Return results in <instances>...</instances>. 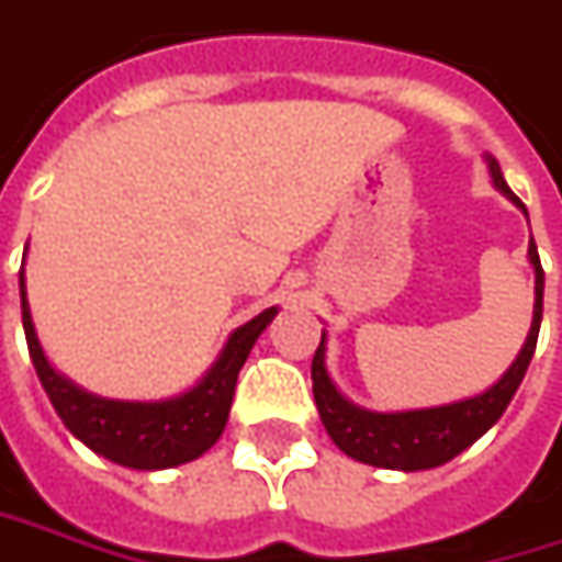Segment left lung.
<instances>
[{
  "mask_svg": "<svg viewBox=\"0 0 562 562\" xmlns=\"http://www.w3.org/2000/svg\"><path fill=\"white\" fill-rule=\"evenodd\" d=\"M491 182L509 198L516 207L522 210L528 220L525 204L509 191L503 179L501 162L487 157ZM528 260L535 267V314H531V329L525 336V346L516 355V361L506 368L494 386L477 393L472 400H459L450 405H434V408H412V412H371L361 405L349 403L327 371V333L321 336V346L311 361V380H314V403L321 412V422L333 437V443L346 456H352L364 465L378 469H400V472H422V469H437L450 462L452 456L469 450L481 434L501 422L509 400L516 396L522 383L528 361L538 346V329H541V307H544V270L541 257L535 248V238L528 241Z\"/></svg>",
  "mask_w": 562,
  "mask_h": 562,
  "instance_id": "8db88e82",
  "label": "left lung"
}]
</instances>
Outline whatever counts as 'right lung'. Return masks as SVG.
I'll use <instances>...</instances> for the list:
<instances>
[{"label":"right lung","instance_id":"1","mask_svg":"<svg viewBox=\"0 0 562 562\" xmlns=\"http://www.w3.org/2000/svg\"><path fill=\"white\" fill-rule=\"evenodd\" d=\"M18 285H21V317H24L31 361L65 427L85 447L106 456L110 462H119L125 469H140V472H157V469L191 462L220 440L223 427L229 422L238 371L255 349L257 336L277 317V307H267L235 329L220 358L210 364L207 374L188 393L159 400V403H125V400H106V396L87 393L78 383L61 378L49 364L34 329L31 305H27L24 270L18 277Z\"/></svg>","mask_w":562,"mask_h":562}]
</instances>
